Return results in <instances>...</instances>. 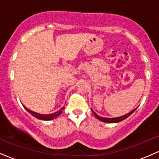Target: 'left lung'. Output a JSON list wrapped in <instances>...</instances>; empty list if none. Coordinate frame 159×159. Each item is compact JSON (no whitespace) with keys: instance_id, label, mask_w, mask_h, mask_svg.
I'll use <instances>...</instances> for the list:
<instances>
[{"instance_id":"obj_1","label":"left lung","mask_w":159,"mask_h":159,"mask_svg":"<svg viewBox=\"0 0 159 159\" xmlns=\"http://www.w3.org/2000/svg\"><path fill=\"white\" fill-rule=\"evenodd\" d=\"M136 109V108H135ZM135 109H134V110L131 111V112H129V114H125L123 115V116H119V117H115V118H105V117H102V116H99L97 114H96V113L94 112L92 110L93 113V114L95 115V116H96V118H97L98 120H101V121L102 122H105V123H119V122H121L124 120L125 119H126L128 116H130L131 114H132L133 112H134V111H135Z\"/></svg>"}]
</instances>
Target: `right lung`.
I'll use <instances>...</instances> for the list:
<instances>
[{
	"label": "right lung",
	"mask_w": 159,
	"mask_h": 159,
	"mask_svg": "<svg viewBox=\"0 0 159 159\" xmlns=\"http://www.w3.org/2000/svg\"><path fill=\"white\" fill-rule=\"evenodd\" d=\"M25 108L26 109V110L28 111L30 114H32L33 116H35V117L37 118V119L42 120H52L55 119V118L57 117L59 115H61L62 114V112H63V110L64 109V107H62V108L60 109L58 111H57V112L53 113V114H39V113H36L33 111H30V109L27 108L26 107H25Z\"/></svg>",
	"instance_id": "1"
}]
</instances>
